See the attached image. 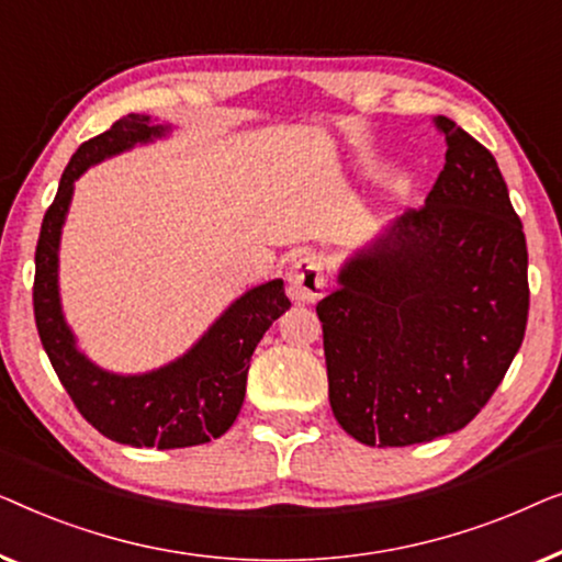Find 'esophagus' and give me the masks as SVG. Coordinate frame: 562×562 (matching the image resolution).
<instances>
[{"mask_svg": "<svg viewBox=\"0 0 562 562\" xmlns=\"http://www.w3.org/2000/svg\"><path fill=\"white\" fill-rule=\"evenodd\" d=\"M290 297L295 303H315L326 292V278H323V262L315 255H303L292 262L288 272Z\"/></svg>", "mask_w": 562, "mask_h": 562, "instance_id": "34e87169", "label": "esophagus"}]
</instances>
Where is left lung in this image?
Wrapping results in <instances>:
<instances>
[{
    "label": "left lung",
    "mask_w": 562,
    "mask_h": 562,
    "mask_svg": "<svg viewBox=\"0 0 562 562\" xmlns=\"http://www.w3.org/2000/svg\"><path fill=\"white\" fill-rule=\"evenodd\" d=\"M420 211L346 259L323 323L328 400L363 446L428 442L492 400L527 328V244L494 155L448 116Z\"/></svg>",
    "instance_id": "8db88e82"
}]
</instances>
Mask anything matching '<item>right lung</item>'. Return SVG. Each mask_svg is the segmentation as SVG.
Returning <instances> with one entry per match:
<instances>
[{
    "label": "right lung",
    "mask_w": 562,
    "mask_h": 562,
    "mask_svg": "<svg viewBox=\"0 0 562 562\" xmlns=\"http://www.w3.org/2000/svg\"><path fill=\"white\" fill-rule=\"evenodd\" d=\"M170 132L147 114H126L99 137L83 142L63 170L58 193L45 211L35 249V323L60 384L86 420L109 440L134 448H188L221 438L239 415L249 359L265 330L290 307L282 280L257 284L234 300L183 357L147 371L114 374L78 351L63 318L58 249L74 183L91 165Z\"/></svg>",
    "instance_id": "right-lung-1"
}]
</instances>
